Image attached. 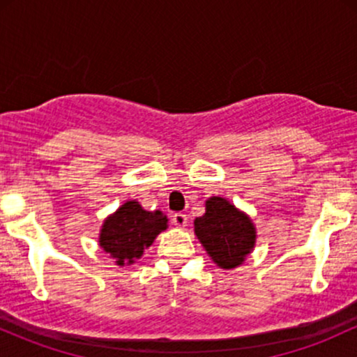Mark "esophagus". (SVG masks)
<instances>
[{
	"instance_id": "obj_1",
	"label": "esophagus",
	"mask_w": 357,
	"mask_h": 357,
	"mask_svg": "<svg viewBox=\"0 0 357 357\" xmlns=\"http://www.w3.org/2000/svg\"><path fill=\"white\" fill-rule=\"evenodd\" d=\"M171 221H173V225H176V227H179V228H183V227H186V223H188V216L184 215V213H174L173 216H171Z\"/></svg>"
}]
</instances>
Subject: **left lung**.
Here are the masks:
<instances>
[{"label": "left lung", "mask_w": 357, "mask_h": 357, "mask_svg": "<svg viewBox=\"0 0 357 357\" xmlns=\"http://www.w3.org/2000/svg\"><path fill=\"white\" fill-rule=\"evenodd\" d=\"M195 233L221 268H235L255 245L248 216L218 196L208 199L206 213L195 220Z\"/></svg>", "instance_id": "1"}]
</instances>
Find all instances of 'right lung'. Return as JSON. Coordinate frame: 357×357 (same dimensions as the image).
<instances>
[{"label": "right lung", "instance_id": "1", "mask_svg": "<svg viewBox=\"0 0 357 357\" xmlns=\"http://www.w3.org/2000/svg\"><path fill=\"white\" fill-rule=\"evenodd\" d=\"M167 218L161 211H146L137 202H127L104 221L100 247L117 260V265L132 264L159 231L166 230Z\"/></svg>", "mask_w": 357, "mask_h": 357}]
</instances>
